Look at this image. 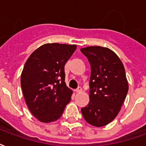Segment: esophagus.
<instances>
[{
	"instance_id": "obj_1",
	"label": "esophagus",
	"mask_w": 146,
	"mask_h": 146,
	"mask_svg": "<svg viewBox=\"0 0 146 146\" xmlns=\"http://www.w3.org/2000/svg\"><path fill=\"white\" fill-rule=\"evenodd\" d=\"M82 87L79 86L77 89H76V92H82Z\"/></svg>"
}]
</instances>
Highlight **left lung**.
I'll list each match as a JSON object with an SVG mask.
<instances>
[{"label":"left lung","instance_id":"8db88e82","mask_svg":"<svg viewBox=\"0 0 146 146\" xmlns=\"http://www.w3.org/2000/svg\"><path fill=\"white\" fill-rule=\"evenodd\" d=\"M91 66L89 103L81 108L89 124L100 127L111 123L119 113L128 92L124 66L115 53L101 46L80 49Z\"/></svg>","mask_w":146,"mask_h":146}]
</instances>
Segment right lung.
<instances>
[{"mask_svg": "<svg viewBox=\"0 0 146 146\" xmlns=\"http://www.w3.org/2000/svg\"><path fill=\"white\" fill-rule=\"evenodd\" d=\"M76 45L45 44L29 57L21 74L24 98L34 117L43 123L58 120L73 92L65 83L64 66Z\"/></svg>", "mask_w": 146, "mask_h": 146, "instance_id": "add662e5", "label": "right lung"}]
</instances>
